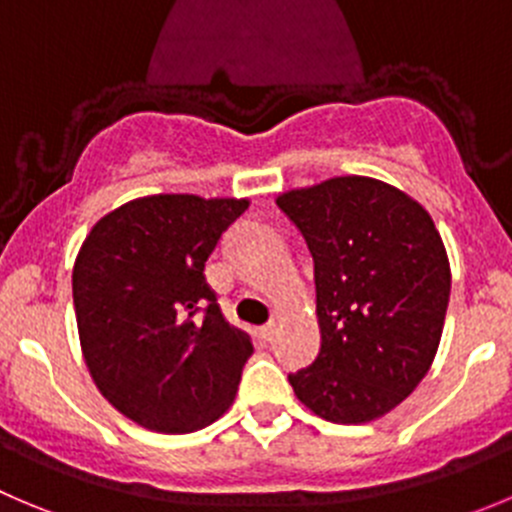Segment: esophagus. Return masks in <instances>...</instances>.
<instances>
[{
  "instance_id": "obj_1",
  "label": "esophagus",
  "mask_w": 512,
  "mask_h": 512,
  "mask_svg": "<svg viewBox=\"0 0 512 512\" xmlns=\"http://www.w3.org/2000/svg\"><path fill=\"white\" fill-rule=\"evenodd\" d=\"M276 332H279V326H276V321H269L266 326H261V337L266 339V342H271V339L276 337Z\"/></svg>"
}]
</instances>
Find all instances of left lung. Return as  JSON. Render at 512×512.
I'll use <instances>...</instances> for the list:
<instances>
[{
  "instance_id": "obj_1",
  "label": "left lung",
  "mask_w": 512,
  "mask_h": 512,
  "mask_svg": "<svg viewBox=\"0 0 512 512\" xmlns=\"http://www.w3.org/2000/svg\"><path fill=\"white\" fill-rule=\"evenodd\" d=\"M276 206L314 259L321 347L289 374L296 397L337 425L387 415L422 382L445 326L450 261L430 213L364 175L281 193Z\"/></svg>"
}]
</instances>
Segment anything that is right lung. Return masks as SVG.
<instances>
[{
  "label": "right lung",
  "instance_id": "obj_1",
  "mask_svg": "<svg viewBox=\"0 0 512 512\" xmlns=\"http://www.w3.org/2000/svg\"><path fill=\"white\" fill-rule=\"evenodd\" d=\"M246 198L145 196L92 226L72 269L87 369L118 412L155 432H196L233 405L253 354L206 284Z\"/></svg>",
  "mask_w": 512,
  "mask_h": 512
}]
</instances>
